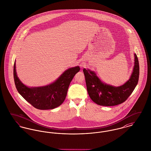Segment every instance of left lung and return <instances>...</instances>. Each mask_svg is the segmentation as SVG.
<instances>
[{"label":"left lung","instance_id":"8db88e82","mask_svg":"<svg viewBox=\"0 0 151 151\" xmlns=\"http://www.w3.org/2000/svg\"><path fill=\"white\" fill-rule=\"evenodd\" d=\"M134 66L130 78L124 85L113 87L104 84L90 70L83 69L87 90L90 98L96 104L112 106L124 102L133 93L139 78V60L134 54Z\"/></svg>","mask_w":151,"mask_h":151}]
</instances>
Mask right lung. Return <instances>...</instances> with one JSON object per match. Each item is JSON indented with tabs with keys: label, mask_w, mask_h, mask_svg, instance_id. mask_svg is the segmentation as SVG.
I'll use <instances>...</instances> for the list:
<instances>
[{
	"label": "right lung",
	"mask_w": 151,
	"mask_h": 151,
	"mask_svg": "<svg viewBox=\"0 0 151 151\" xmlns=\"http://www.w3.org/2000/svg\"><path fill=\"white\" fill-rule=\"evenodd\" d=\"M79 67L65 70L57 81L44 87L29 88L18 79L14 65V79L16 88L23 98L35 108L40 110L53 109L63 104L68 91L70 83L75 74L80 70Z\"/></svg>",
	"instance_id": "1"
}]
</instances>
